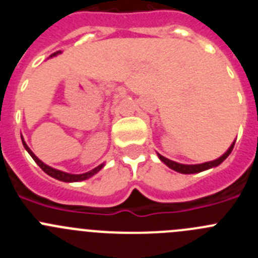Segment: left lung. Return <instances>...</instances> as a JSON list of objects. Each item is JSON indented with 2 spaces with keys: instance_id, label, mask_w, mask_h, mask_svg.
Listing matches in <instances>:
<instances>
[{
  "instance_id": "obj_1",
  "label": "left lung",
  "mask_w": 258,
  "mask_h": 258,
  "mask_svg": "<svg viewBox=\"0 0 258 258\" xmlns=\"http://www.w3.org/2000/svg\"><path fill=\"white\" fill-rule=\"evenodd\" d=\"M234 145H235V141L231 143V146H230L229 149H227V151L225 152L222 156H220L218 159H216V160L207 161V163H202V164H181V163H177V161L170 160V159H166L165 156H163V155L160 154H157V156H159V159H160L166 166H169L170 169L175 170V172H178V173H182V174H194V173L204 172V170H208L211 169V168H216V166L220 165V164L222 163V161L225 160L230 154H231L232 149H234Z\"/></svg>"
}]
</instances>
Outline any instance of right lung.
<instances>
[{
	"label": "right lung",
	"instance_id": "1",
	"mask_svg": "<svg viewBox=\"0 0 258 258\" xmlns=\"http://www.w3.org/2000/svg\"><path fill=\"white\" fill-rule=\"evenodd\" d=\"M61 51H56L54 52V54H51L50 55V58H52V56H56L58 54H60ZM22 142H23V146H24V149L27 150V152H28L29 155H31V157L33 159V160L36 161V164H37L38 166H40L41 169L44 170L46 174H49L50 177H52V178L55 179H59V181H63V182H80V181H85V179L90 178V177H93L94 174H97L99 170L102 169L104 166V163L101 164V165L95 166L94 169L89 170V172L86 173H81V174H72V173H67V172H63V170H59V169H55V168H51V166H49L47 164H45L44 161H41L40 159H38L37 156H36L33 152H32V150L29 149L28 145L26 143V141H24V138L22 137Z\"/></svg>",
	"mask_w": 258,
	"mask_h": 258
}]
</instances>
